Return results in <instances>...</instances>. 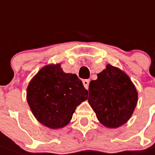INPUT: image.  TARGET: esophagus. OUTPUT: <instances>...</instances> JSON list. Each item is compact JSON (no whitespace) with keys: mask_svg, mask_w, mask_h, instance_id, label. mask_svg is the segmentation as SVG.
<instances>
[{"mask_svg":"<svg viewBox=\"0 0 155 155\" xmlns=\"http://www.w3.org/2000/svg\"><path fill=\"white\" fill-rule=\"evenodd\" d=\"M89 82H90V80H83V84H84V88H85L86 89H88V88Z\"/></svg>","mask_w":155,"mask_h":155,"instance_id":"1","label":"esophagus"}]
</instances>
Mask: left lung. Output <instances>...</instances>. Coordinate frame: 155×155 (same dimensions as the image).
I'll return each mask as SVG.
<instances>
[{
    "label": "left lung",
    "instance_id": "1",
    "mask_svg": "<svg viewBox=\"0 0 155 155\" xmlns=\"http://www.w3.org/2000/svg\"><path fill=\"white\" fill-rule=\"evenodd\" d=\"M88 103L101 124L116 128L129 120L138 101V93L129 76L107 64L88 86Z\"/></svg>",
    "mask_w": 155,
    "mask_h": 155
}]
</instances>
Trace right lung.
Returning <instances> with one entry per match:
<instances>
[{
    "instance_id": "add662e5",
    "label": "right lung",
    "mask_w": 155,
    "mask_h": 155,
    "mask_svg": "<svg viewBox=\"0 0 155 155\" xmlns=\"http://www.w3.org/2000/svg\"><path fill=\"white\" fill-rule=\"evenodd\" d=\"M88 91L75 74L65 73L61 64L43 67L27 88V101L35 119L44 126L58 129L67 126Z\"/></svg>"
}]
</instances>
